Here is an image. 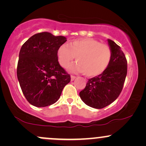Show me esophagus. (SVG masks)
Instances as JSON below:
<instances>
[{"instance_id": "34e87169", "label": "esophagus", "mask_w": 146, "mask_h": 146, "mask_svg": "<svg viewBox=\"0 0 146 146\" xmlns=\"http://www.w3.org/2000/svg\"><path fill=\"white\" fill-rule=\"evenodd\" d=\"M77 77L76 76H74V75H71V81H73V80H75V78H76Z\"/></svg>"}]
</instances>
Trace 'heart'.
<instances>
[{
    "label": "heart",
    "instance_id": "obj_1",
    "mask_svg": "<svg viewBox=\"0 0 146 146\" xmlns=\"http://www.w3.org/2000/svg\"><path fill=\"white\" fill-rule=\"evenodd\" d=\"M58 61L62 66L66 67L76 57L75 64L70 69L83 72L88 77L102 74L109 66L112 58L110 47L93 38H81L62 44L58 48Z\"/></svg>",
    "mask_w": 146,
    "mask_h": 146
}]
</instances>
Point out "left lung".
<instances>
[{
  "instance_id": "obj_1",
  "label": "left lung",
  "mask_w": 146,
  "mask_h": 146,
  "mask_svg": "<svg viewBox=\"0 0 146 146\" xmlns=\"http://www.w3.org/2000/svg\"><path fill=\"white\" fill-rule=\"evenodd\" d=\"M108 43L112 52L109 66L102 74L89 79L80 93L86 105L97 109L104 108L118 98L127 75V60L121 47L110 39Z\"/></svg>"
}]
</instances>
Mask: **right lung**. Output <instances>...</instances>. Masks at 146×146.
Masks as SVG:
<instances>
[{"mask_svg":"<svg viewBox=\"0 0 146 146\" xmlns=\"http://www.w3.org/2000/svg\"><path fill=\"white\" fill-rule=\"evenodd\" d=\"M64 36L51 33L33 35L23 44L19 53L17 77L27 100L36 107H46L59 100L71 77L58 62V48Z\"/></svg>","mask_w":146,"mask_h":146,"instance_id":"1","label":"right lung"}]
</instances>
